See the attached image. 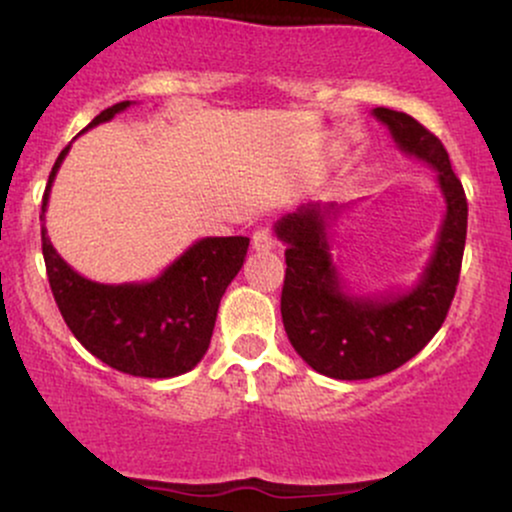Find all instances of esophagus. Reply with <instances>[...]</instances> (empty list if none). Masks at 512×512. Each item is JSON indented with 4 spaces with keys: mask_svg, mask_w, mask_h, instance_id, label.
Returning <instances> with one entry per match:
<instances>
[{
    "mask_svg": "<svg viewBox=\"0 0 512 512\" xmlns=\"http://www.w3.org/2000/svg\"><path fill=\"white\" fill-rule=\"evenodd\" d=\"M276 245V236L272 228L260 226L255 233H252V248L255 250H272Z\"/></svg>",
    "mask_w": 512,
    "mask_h": 512,
    "instance_id": "obj_1",
    "label": "esophagus"
}]
</instances>
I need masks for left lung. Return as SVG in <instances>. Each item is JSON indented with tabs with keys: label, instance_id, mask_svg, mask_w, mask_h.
Segmentation results:
<instances>
[{
	"label": "left lung",
	"instance_id": "left-lung-1",
	"mask_svg": "<svg viewBox=\"0 0 512 512\" xmlns=\"http://www.w3.org/2000/svg\"><path fill=\"white\" fill-rule=\"evenodd\" d=\"M373 113L390 127L407 154L424 158L438 170L448 214L421 284L390 301L354 298L342 291L327 252L320 209H301L279 221L276 233L286 243L284 330L310 368L337 380L378 378L431 342L455 298L467 240V197L443 142L407 113L390 108H375Z\"/></svg>",
	"mask_w": 512,
	"mask_h": 512
}]
</instances>
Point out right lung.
<instances>
[{
    "instance_id": "right-lung-1",
    "label": "right lung",
    "mask_w": 512,
    "mask_h": 512,
    "mask_svg": "<svg viewBox=\"0 0 512 512\" xmlns=\"http://www.w3.org/2000/svg\"><path fill=\"white\" fill-rule=\"evenodd\" d=\"M127 105H110L88 127L110 120ZM67 151L64 146L52 166L43 214ZM40 238L52 296L69 330L110 368L139 378H173L197 366L209 349L223 291L243 267L250 245L243 236L204 238L151 284L105 286L76 274L52 248L45 226Z\"/></svg>"
}]
</instances>
